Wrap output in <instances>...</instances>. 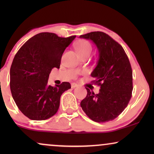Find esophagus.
Segmentation results:
<instances>
[{"label": "esophagus", "mask_w": 154, "mask_h": 154, "mask_svg": "<svg viewBox=\"0 0 154 154\" xmlns=\"http://www.w3.org/2000/svg\"><path fill=\"white\" fill-rule=\"evenodd\" d=\"M78 87V85L75 83H71V88H75Z\"/></svg>", "instance_id": "1"}]
</instances>
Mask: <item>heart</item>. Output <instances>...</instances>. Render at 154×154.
Segmentation results:
<instances>
[{"mask_svg":"<svg viewBox=\"0 0 154 154\" xmlns=\"http://www.w3.org/2000/svg\"><path fill=\"white\" fill-rule=\"evenodd\" d=\"M75 50L80 56L83 55L85 54H90L91 52V45L88 41L81 40L78 42L75 45Z\"/></svg>","mask_w":154,"mask_h":154,"instance_id":"b5f03b06","label":"heart"}]
</instances>
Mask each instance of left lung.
<instances>
[{
	"label": "left lung",
	"mask_w": 154,
	"mask_h": 154,
	"mask_svg": "<svg viewBox=\"0 0 154 154\" xmlns=\"http://www.w3.org/2000/svg\"><path fill=\"white\" fill-rule=\"evenodd\" d=\"M90 40L98 50V61L91 73L93 83L100 86L94 94H88L81 102L86 115L97 123L112 121L128 106L132 97V71L123 47L106 33L94 31L80 35Z\"/></svg>",
	"instance_id": "obj_1"
}]
</instances>
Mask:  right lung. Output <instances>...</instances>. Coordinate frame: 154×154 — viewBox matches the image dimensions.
Here are the masks:
<instances>
[{
    "label": "right lung",
    "mask_w": 154,
    "mask_h": 154,
    "mask_svg": "<svg viewBox=\"0 0 154 154\" xmlns=\"http://www.w3.org/2000/svg\"><path fill=\"white\" fill-rule=\"evenodd\" d=\"M75 35L59 37L53 33H38L18 50L10 67V90L14 102L29 119L42 121L57 112L62 93L71 84L48 85L53 68L60 69L62 54Z\"/></svg>",
    "instance_id": "obj_1"
}]
</instances>
